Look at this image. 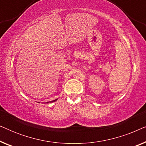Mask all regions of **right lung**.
I'll return each instance as SVG.
<instances>
[{
    "instance_id": "add662e5",
    "label": "right lung",
    "mask_w": 146,
    "mask_h": 146,
    "mask_svg": "<svg viewBox=\"0 0 146 146\" xmlns=\"http://www.w3.org/2000/svg\"><path fill=\"white\" fill-rule=\"evenodd\" d=\"M58 99H56V100H52V101H49V102H46V103H52V102H55V101H56ZM39 103V102H38Z\"/></svg>"
}]
</instances>
